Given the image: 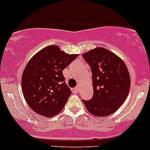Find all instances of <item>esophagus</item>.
<instances>
[{
  "label": "esophagus",
  "instance_id": "esophagus-1",
  "mask_svg": "<svg viewBox=\"0 0 150 150\" xmlns=\"http://www.w3.org/2000/svg\"><path fill=\"white\" fill-rule=\"evenodd\" d=\"M72 91L73 93H75V94H77V93H78V91H79V89H78V88H72Z\"/></svg>",
  "mask_w": 150,
  "mask_h": 150
}]
</instances>
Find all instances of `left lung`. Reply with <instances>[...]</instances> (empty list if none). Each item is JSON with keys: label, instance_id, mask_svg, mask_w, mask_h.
Here are the masks:
<instances>
[{"label": "left lung", "instance_id": "left-lung-1", "mask_svg": "<svg viewBox=\"0 0 150 150\" xmlns=\"http://www.w3.org/2000/svg\"><path fill=\"white\" fill-rule=\"evenodd\" d=\"M91 68L93 97L82 100L88 111L96 117L115 112L129 93L131 78L125 62L112 51L96 47L83 54Z\"/></svg>", "mask_w": 150, "mask_h": 150}]
</instances>
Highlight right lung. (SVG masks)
I'll return each mask as SVG.
<instances>
[{
    "label": "right lung",
    "mask_w": 150,
    "mask_h": 150,
    "mask_svg": "<svg viewBox=\"0 0 150 150\" xmlns=\"http://www.w3.org/2000/svg\"><path fill=\"white\" fill-rule=\"evenodd\" d=\"M78 57L51 45L30 59L22 75V90L29 107L37 114L51 117L64 108L72 92L62 70Z\"/></svg>",
    "instance_id": "right-lung-1"
}]
</instances>
